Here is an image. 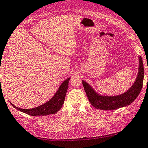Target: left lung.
Returning a JSON list of instances; mask_svg holds the SVG:
<instances>
[{
	"label": "left lung",
	"mask_w": 148,
	"mask_h": 148,
	"mask_svg": "<svg viewBox=\"0 0 148 148\" xmlns=\"http://www.w3.org/2000/svg\"><path fill=\"white\" fill-rule=\"evenodd\" d=\"M139 58V71L134 83L128 91L122 95L114 97L99 95L86 82L82 81V85L89 101L95 108L104 110H112L127 106L135 100L141 91L144 79L143 60L140 56Z\"/></svg>",
	"instance_id": "left-lung-1"
}]
</instances>
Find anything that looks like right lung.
<instances>
[{
	"instance_id": "add662e5",
	"label": "right lung",
	"mask_w": 148,
	"mask_h": 148,
	"mask_svg": "<svg viewBox=\"0 0 148 148\" xmlns=\"http://www.w3.org/2000/svg\"><path fill=\"white\" fill-rule=\"evenodd\" d=\"M70 77L66 79L60 86L58 89L56 93L51 98L49 101L45 103L40 105L38 107L29 109H23L16 107L12 103L11 104L15 108L18 110L25 113L26 114L32 116H40V115H48L50 114H54L56 113L62 106L66 97L67 90L68 89L69 82Z\"/></svg>"
}]
</instances>
